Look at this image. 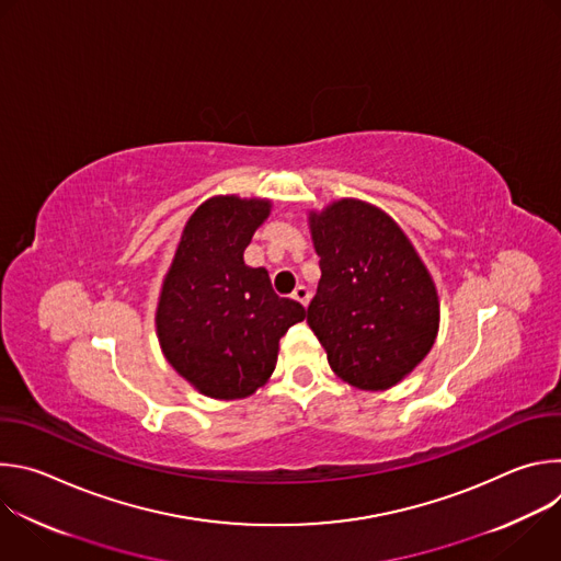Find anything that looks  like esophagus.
Instances as JSON below:
<instances>
[{
    "instance_id": "1",
    "label": "esophagus",
    "mask_w": 561,
    "mask_h": 561,
    "mask_svg": "<svg viewBox=\"0 0 561 561\" xmlns=\"http://www.w3.org/2000/svg\"><path fill=\"white\" fill-rule=\"evenodd\" d=\"M293 299H297L299 304L308 306V301H310V290H308L306 286H297V288L293 290Z\"/></svg>"
}]
</instances>
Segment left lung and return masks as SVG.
<instances>
[{"mask_svg": "<svg viewBox=\"0 0 561 561\" xmlns=\"http://www.w3.org/2000/svg\"><path fill=\"white\" fill-rule=\"evenodd\" d=\"M319 255L308 327L351 386L383 390L431 351L439 301L428 271L379 208L342 199L310 219Z\"/></svg>", "mask_w": 561, "mask_h": 561, "instance_id": "left-lung-1", "label": "left lung"}]
</instances>
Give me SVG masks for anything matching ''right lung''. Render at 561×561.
<instances>
[{
    "label": "right lung",
    "instance_id": "add662e5",
    "mask_svg": "<svg viewBox=\"0 0 561 561\" xmlns=\"http://www.w3.org/2000/svg\"><path fill=\"white\" fill-rule=\"evenodd\" d=\"M268 202L213 197L188 219L157 308L159 344L171 366L217 399L253 394L273 375L279 340L306 308L279 297L266 268L244 251Z\"/></svg>",
    "mask_w": 561,
    "mask_h": 561
}]
</instances>
